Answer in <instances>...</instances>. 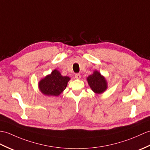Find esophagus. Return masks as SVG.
<instances>
[{"instance_id":"34e87169","label":"esophagus","mask_w":150,"mask_h":150,"mask_svg":"<svg viewBox=\"0 0 150 150\" xmlns=\"http://www.w3.org/2000/svg\"><path fill=\"white\" fill-rule=\"evenodd\" d=\"M75 77L76 79H81V74H75Z\"/></svg>"}]
</instances>
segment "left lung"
Instances as JSON below:
<instances>
[{
	"label": "left lung",
	"mask_w": 150,
	"mask_h": 150,
	"mask_svg": "<svg viewBox=\"0 0 150 150\" xmlns=\"http://www.w3.org/2000/svg\"><path fill=\"white\" fill-rule=\"evenodd\" d=\"M87 81L90 88L97 95L104 93L108 88L107 82L105 76L97 70L94 71L93 74L87 77Z\"/></svg>",
	"instance_id": "obj_1"
}]
</instances>
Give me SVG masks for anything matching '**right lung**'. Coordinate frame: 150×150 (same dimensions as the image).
<instances>
[{
    "instance_id": "add662e5",
    "label": "right lung",
    "mask_w": 150,
    "mask_h": 150,
    "mask_svg": "<svg viewBox=\"0 0 150 150\" xmlns=\"http://www.w3.org/2000/svg\"><path fill=\"white\" fill-rule=\"evenodd\" d=\"M71 79L62 76L57 69H54L38 82V88L43 95L47 96H58L66 89Z\"/></svg>"
}]
</instances>
